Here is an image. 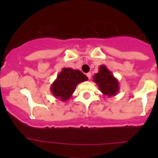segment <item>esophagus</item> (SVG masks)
<instances>
[{"instance_id":"34e87169","label":"esophagus","mask_w":158,"mask_h":158,"mask_svg":"<svg viewBox=\"0 0 158 158\" xmlns=\"http://www.w3.org/2000/svg\"><path fill=\"white\" fill-rule=\"evenodd\" d=\"M86 76H87V77L89 78V79H91V76H92V74H91V73H88L86 74Z\"/></svg>"}]
</instances>
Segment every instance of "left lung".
Instances as JSON below:
<instances>
[{
	"label": "left lung",
	"instance_id": "8db88e82",
	"mask_svg": "<svg viewBox=\"0 0 158 158\" xmlns=\"http://www.w3.org/2000/svg\"><path fill=\"white\" fill-rule=\"evenodd\" d=\"M93 81L97 84L103 95H107L108 97L117 95L120 88L118 80L105 65L99 66L98 73L94 75Z\"/></svg>",
	"mask_w": 158,
	"mask_h": 158
}]
</instances>
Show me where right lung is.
<instances>
[{"label":"right lung","mask_w":158,"mask_h":158,"mask_svg":"<svg viewBox=\"0 0 158 158\" xmlns=\"http://www.w3.org/2000/svg\"><path fill=\"white\" fill-rule=\"evenodd\" d=\"M88 80V77L80 70L63 68L56 80L51 84L50 91L56 98L66 102L73 95L79 83Z\"/></svg>","instance_id":"1"}]
</instances>
